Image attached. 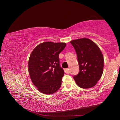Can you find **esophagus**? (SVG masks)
I'll return each instance as SVG.
<instances>
[{"label":"esophagus","instance_id":"1","mask_svg":"<svg viewBox=\"0 0 120 120\" xmlns=\"http://www.w3.org/2000/svg\"><path fill=\"white\" fill-rule=\"evenodd\" d=\"M69 68H66V69H64V71L65 72V73H68L69 72Z\"/></svg>","mask_w":120,"mask_h":120}]
</instances>
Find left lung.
Here are the masks:
<instances>
[{
    "mask_svg": "<svg viewBox=\"0 0 120 120\" xmlns=\"http://www.w3.org/2000/svg\"><path fill=\"white\" fill-rule=\"evenodd\" d=\"M70 43L75 50L79 65V73L73 77L76 84L82 88L93 87L104 69V56L99 47L87 38L73 40Z\"/></svg>",
    "mask_w": 120,
    "mask_h": 120,
    "instance_id": "obj_1",
    "label": "left lung"
}]
</instances>
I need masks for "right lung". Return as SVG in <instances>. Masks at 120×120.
Returning a JSON list of instances; mask_svg holds the SVG:
<instances>
[{"instance_id":"1","label":"right lung","mask_w":120,"mask_h":120,"mask_svg":"<svg viewBox=\"0 0 120 120\" xmlns=\"http://www.w3.org/2000/svg\"><path fill=\"white\" fill-rule=\"evenodd\" d=\"M66 45L65 43L45 42L32 51L28 71L32 82L42 93L53 94L61 86L64 71L60 66L59 56Z\"/></svg>"}]
</instances>
